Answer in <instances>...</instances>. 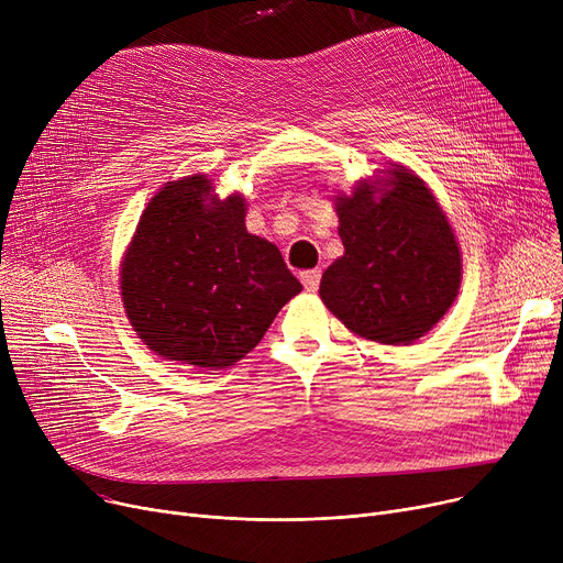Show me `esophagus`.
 <instances>
[{
    "label": "esophagus",
    "mask_w": 563,
    "mask_h": 563,
    "mask_svg": "<svg viewBox=\"0 0 563 563\" xmlns=\"http://www.w3.org/2000/svg\"><path fill=\"white\" fill-rule=\"evenodd\" d=\"M321 280V272L319 269H310V272H301V283L308 291H314L319 287Z\"/></svg>",
    "instance_id": "esophagus-1"
}]
</instances>
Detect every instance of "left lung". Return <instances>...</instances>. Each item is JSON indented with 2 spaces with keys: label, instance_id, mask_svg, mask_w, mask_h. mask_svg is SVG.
I'll return each mask as SVG.
<instances>
[{
  "label": "left lung",
  "instance_id": "8db88e82",
  "mask_svg": "<svg viewBox=\"0 0 563 563\" xmlns=\"http://www.w3.org/2000/svg\"><path fill=\"white\" fill-rule=\"evenodd\" d=\"M376 198L363 183L338 198L344 255L321 276L319 297L349 331L380 344H410L454 303L461 253L420 177L393 170Z\"/></svg>",
  "mask_w": 563,
  "mask_h": 563
}]
</instances>
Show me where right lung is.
<instances>
[{
	"label": "right lung",
	"mask_w": 563,
	"mask_h": 563,
	"mask_svg": "<svg viewBox=\"0 0 563 563\" xmlns=\"http://www.w3.org/2000/svg\"><path fill=\"white\" fill-rule=\"evenodd\" d=\"M242 196L219 200L205 175L168 183L136 225L121 272L125 312L157 356L228 367L301 291L280 251L246 230Z\"/></svg>",
	"instance_id": "obj_1"
}]
</instances>
